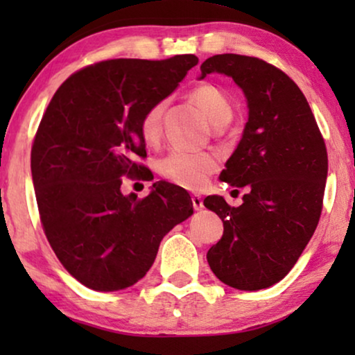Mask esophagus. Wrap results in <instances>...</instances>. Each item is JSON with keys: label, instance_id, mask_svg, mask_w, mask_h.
Masks as SVG:
<instances>
[{"label": "esophagus", "instance_id": "34e87169", "mask_svg": "<svg viewBox=\"0 0 355 355\" xmlns=\"http://www.w3.org/2000/svg\"><path fill=\"white\" fill-rule=\"evenodd\" d=\"M192 205H193V210H202L203 208V200L200 196H197V193H193L192 196Z\"/></svg>", "mask_w": 355, "mask_h": 355}]
</instances>
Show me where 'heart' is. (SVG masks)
<instances>
[{"instance_id":"obj_1","label":"heart","mask_w":355,"mask_h":355,"mask_svg":"<svg viewBox=\"0 0 355 355\" xmlns=\"http://www.w3.org/2000/svg\"><path fill=\"white\" fill-rule=\"evenodd\" d=\"M191 100L203 111L215 128H223L232 118V105L227 96L215 85H198L191 92ZM164 103H157L144 114L140 123V135L147 145L158 144L162 137V118ZM218 168V158L213 153H192L174 150L158 164L159 173L168 181L187 189L205 186L211 173Z\"/></svg>"}]
</instances>
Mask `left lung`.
<instances>
[{"label": "left lung", "mask_w": 355, "mask_h": 355, "mask_svg": "<svg viewBox=\"0 0 355 355\" xmlns=\"http://www.w3.org/2000/svg\"><path fill=\"white\" fill-rule=\"evenodd\" d=\"M225 74L244 92L249 119L220 174L245 187L242 205L220 196L203 200L221 218L223 237L207 254L223 283L239 291L266 289L299 260L318 225L328 155L302 92L278 67L252 56L215 55L200 66Z\"/></svg>", "instance_id": "8db88e82"}]
</instances>
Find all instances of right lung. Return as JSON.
<instances>
[{
	"mask_svg": "<svg viewBox=\"0 0 355 355\" xmlns=\"http://www.w3.org/2000/svg\"><path fill=\"white\" fill-rule=\"evenodd\" d=\"M198 62L110 60L72 74L48 105L33 140L32 181L46 239L67 273L111 293L142 279L159 242L193 213L187 191L159 181L142 200L124 176L148 178L144 114Z\"/></svg>",
	"mask_w": 355,
	"mask_h": 355,
	"instance_id": "right-lung-1",
	"label": "right lung"
}]
</instances>
